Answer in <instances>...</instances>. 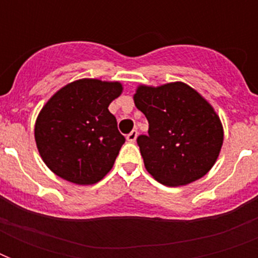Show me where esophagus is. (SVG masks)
<instances>
[{
  "label": "esophagus",
  "mask_w": 258,
  "mask_h": 258,
  "mask_svg": "<svg viewBox=\"0 0 258 258\" xmlns=\"http://www.w3.org/2000/svg\"><path fill=\"white\" fill-rule=\"evenodd\" d=\"M137 138H138V131L137 130H133V131L127 135V141H128L130 143H134V142L137 141Z\"/></svg>",
  "instance_id": "34e87169"
}]
</instances>
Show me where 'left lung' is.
<instances>
[{
  "instance_id": "left-lung-1",
  "label": "left lung",
  "mask_w": 258,
  "mask_h": 258,
  "mask_svg": "<svg viewBox=\"0 0 258 258\" xmlns=\"http://www.w3.org/2000/svg\"><path fill=\"white\" fill-rule=\"evenodd\" d=\"M149 120L137 139L146 170L166 186L200 179L220 155L224 128L214 108L184 83L139 86L134 95Z\"/></svg>"
}]
</instances>
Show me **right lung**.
I'll return each instance as SVG.
<instances>
[{"instance_id": "add662e5", "label": "right lung", "mask_w": 258, "mask_h": 258, "mask_svg": "<svg viewBox=\"0 0 258 258\" xmlns=\"http://www.w3.org/2000/svg\"><path fill=\"white\" fill-rule=\"evenodd\" d=\"M119 82L76 80L58 89L40 111L34 139L42 161L62 179L93 184L112 169L125 142L108 105Z\"/></svg>"}]
</instances>
